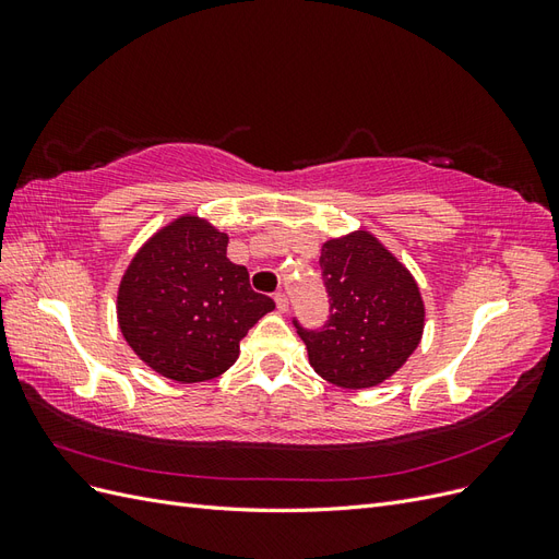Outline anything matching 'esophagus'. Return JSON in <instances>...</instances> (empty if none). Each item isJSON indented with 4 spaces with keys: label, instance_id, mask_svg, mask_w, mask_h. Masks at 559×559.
Masks as SVG:
<instances>
[{
    "label": "esophagus",
    "instance_id": "1",
    "mask_svg": "<svg viewBox=\"0 0 559 559\" xmlns=\"http://www.w3.org/2000/svg\"><path fill=\"white\" fill-rule=\"evenodd\" d=\"M275 302H277V310H280V312L289 310V298H286V294L277 292V294H275Z\"/></svg>",
    "mask_w": 559,
    "mask_h": 559
}]
</instances>
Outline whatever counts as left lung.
<instances>
[{
    "instance_id": "8db88e82",
    "label": "left lung",
    "mask_w": 559,
    "mask_h": 559,
    "mask_svg": "<svg viewBox=\"0 0 559 559\" xmlns=\"http://www.w3.org/2000/svg\"><path fill=\"white\" fill-rule=\"evenodd\" d=\"M319 265L331 302L329 321L310 331L294 319L310 366L343 389L392 378L425 331V302L408 267L368 230L324 242Z\"/></svg>"
}]
</instances>
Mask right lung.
Returning <instances> with one entry per match:
<instances>
[{
    "instance_id": "right-lung-1",
    "label": "right lung",
    "mask_w": 559,
    "mask_h": 559,
    "mask_svg": "<svg viewBox=\"0 0 559 559\" xmlns=\"http://www.w3.org/2000/svg\"><path fill=\"white\" fill-rule=\"evenodd\" d=\"M228 235L186 214L134 253L118 286V326L132 352L181 384L218 378L238 361L240 341L275 310L245 265L226 257Z\"/></svg>"
}]
</instances>
